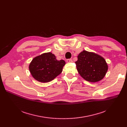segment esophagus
<instances>
[{
  "label": "esophagus",
  "mask_w": 127,
  "mask_h": 127,
  "mask_svg": "<svg viewBox=\"0 0 127 127\" xmlns=\"http://www.w3.org/2000/svg\"><path fill=\"white\" fill-rule=\"evenodd\" d=\"M66 62L67 63H72V60L71 59H67L66 60Z\"/></svg>",
  "instance_id": "esophagus-1"
}]
</instances>
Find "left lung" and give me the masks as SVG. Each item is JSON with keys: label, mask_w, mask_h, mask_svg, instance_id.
I'll use <instances>...</instances> for the list:
<instances>
[{"label": "left lung", "mask_w": 127, "mask_h": 127, "mask_svg": "<svg viewBox=\"0 0 127 127\" xmlns=\"http://www.w3.org/2000/svg\"><path fill=\"white\" fill-rule=\"evenodd\" d=\"M75 63L80 75L91 82L101 80L108 69V65L102 57L86 50L79 53Z\"/></svg>", "instance_id": "obj_1"}]
</instances>
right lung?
Wrapping results in <instances>:
<instances>
[{
  "mask_svg": "<svg viewBox=\"0 0 127 127\" xmlns=\"http://www.w3.org/2000/svg\"><path fill=\"white\" fill-rule=\"evenodd\" d=\"M65 65L63 60H57L55 55L49 52L33 58L29 69L36 80L46 83L52 81L61 74Z\"/></svg>",
  "mask_w": 127,
  "mask_h": 127,
  "instance_id": "obj_1",
  "label": "right lung"
}]
</instances>
